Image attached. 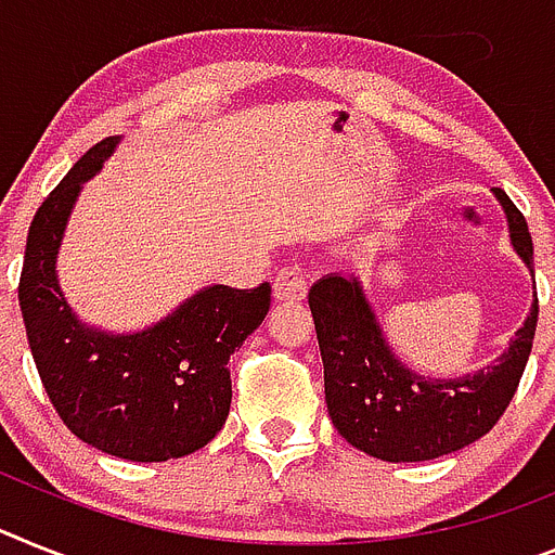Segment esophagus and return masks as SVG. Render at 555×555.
Here are the masks:
<instances>
[{
  "mask_svg": "<svg viewBox=\"0 0 555 555\" xmlns=\"http://www.w3.org/2000/svg\"><path fill=\"white\" fill-rule=\"evenodd\" d=\"M273 296L279 301H301L307 296V279L296 268L279 270L273 279Z\"/></svg>",
  "mask_w": 555,
  "mask_h": 555,
  "instance_id": "esophagus-1",
  "label": "esophagus"
}]
</instances>
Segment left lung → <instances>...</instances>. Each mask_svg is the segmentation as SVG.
Segmentation results:
<instances>
[{"label":"left lung","mask_w":555,"mask_h":555,"mask_svg":"<svg viewBox=\"0 0 555 555\" xmlns=\"http://www.w3.org/2000/svg\"><path fill=\"white\" fill-rule=\"evenodd\" d=\"M511 248L533 276V240L519 208L493 189ZM310 313L324 364V400L338 435L384 463H423L477 443L500 421L528 364L539 305H533L502 356L454 378L421 375L386 341L356 273H327L310 287Z\"/></svg>","instance_id":"1"}]
</instances>
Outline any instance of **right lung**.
<instances>
[{"instance_id": "add662e5", "label": "right lung", "mask_w": 555, "mask_h": 555, "mask_svg": "<svg viewBox=\"0 0 555 555\" xmlns=\"http://www.w3.org/2000/svg\"><path fill=\"white\" fill-rule=\"evenodd\" d=\"M120 134L69 169L27 231L18 307L39 378L64 426L92 449L132 463H166L203 449L231 409L234 349L270 310V285H208L143 330L112 333L78 319L59 282V254L87 180Z\"/></svg>"}]
</instances>
